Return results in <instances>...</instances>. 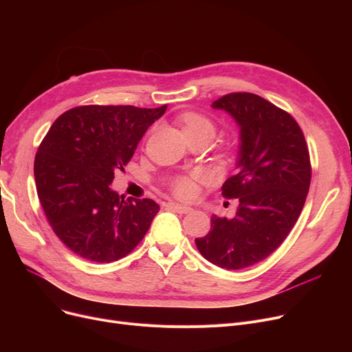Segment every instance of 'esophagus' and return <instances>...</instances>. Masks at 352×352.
I'll return each mask as SVG.
<instances>
[{
  "instance_id": "1",
  "label": "esophagus",
  "mask_w": 352,
  "mask_h": 352,
  "mask_svg": "<svg viewBox=\"0 0 352 352\" xmlns=\"http://www.w3.org/2000/svg\"><path fill=\"white\" fill-rule=\"evenodd\" d=\"M166 207H168L173 211H175V212H178V214H188V212L192 211L191 207L181 206V204H177V202H168V204H166Z\"/></svg>"
}]
</instances>
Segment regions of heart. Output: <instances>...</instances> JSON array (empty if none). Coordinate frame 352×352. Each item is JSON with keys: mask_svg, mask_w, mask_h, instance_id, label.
<instances>
[{"mask_svg": "<svg viewBox=\"0 0 352 352\" xmlns=\"http://www.w3.org/2000/svg\"><path fill=\"white\" fill-rule=\"evenodd\" d=\"M178 122L188 140H206L207 142L215 137L217 124L207 116L197 111H186L178 116ZM195 177H178L173 182L174 192L181 198H191L195 194Z\"/></svg>", "mask_w": 352, "mask_h": 352, "instance_id": "obj_1", "label": "heart"}]
</instances>
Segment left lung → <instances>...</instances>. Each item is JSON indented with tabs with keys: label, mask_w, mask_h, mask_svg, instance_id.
Masks as SVG:
<instances>
[{
	"label": "left lung",
	"mask_w": 352,
	"mask_h": 352,
	"mask_svg": "<svg viewBox=\"0 0 352 352\" xmlns=\"http://www.w3.org/2000/svg\"><path fill=\"white\" fill-rule=\"evenodd\" d=\"M239 125L238 171L223 186L238 198L232 218L211 217V231L195 244L210 263L241 270L278 248L305 204L311 182L308 145L287 111L251 92H231L212 102Z\"/></svg>",
	"instance_id": "obj_1"
}]
</instances>
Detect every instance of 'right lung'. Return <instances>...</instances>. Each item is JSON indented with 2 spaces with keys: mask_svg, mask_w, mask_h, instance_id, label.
Listing matches in <instances>:
<instances>
[{
  "mask_svg": "<svg viewBox=\"0 0 352 352\" xmlns=\"http://www.w3.org/2000/svg\"><path fill=\"white\" fill-rule=\"evenodd\" d=\"M165 109L76 107L55 120L40 144L34 161L36 194L55 235L81 258L117 261L150 228L160 211L157 202L125 199L109 186Z\"/></svg>",
  "mask_w": 352,
  "mask_h": 352,
  "instance_id": "right-lung-1",
  "label": "right lung"
}]
</instances>
